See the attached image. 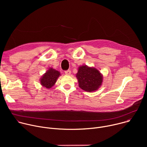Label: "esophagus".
Wrapping results in <instances>:
<instances>
[{"label":"esophagus","mask_w":147,"mask_h":147,"mask_svg":"<svg viewBox=\"0 0 147 147\" xmlns=\"http://www.w3.org/2000/svg\"><path fill=\"white\" fill-rule=\"evenodd\" d=\"M65 73L66 75H70L71 74V71L70 70H66Z\"/></svg>","instance_id":"1"}]
</instances>
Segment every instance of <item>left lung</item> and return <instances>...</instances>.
<instances>
[{"label": "left lung", "mask_w": 147, "mask_h": 147, "mask_svg": "<svg viewBox=\"0 0 147 147\" xmlns=\"http://www.w3.org/2000/svg\"><path fill=\"white\" fill-rule=\"evenodd\" d=\"M79 87L86 91L92 92L96 90L102 82V76L95 69L82 66L78 69L76 74Z\"/></svg>", "instance_id": "1"}]
</instances>
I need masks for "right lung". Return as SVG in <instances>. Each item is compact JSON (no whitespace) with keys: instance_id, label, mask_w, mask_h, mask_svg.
Wrapping results in <instances>:
<instances>
[{"instance_id":"right-lung-1","label":"right lung","mask_w":147,"mask_h":147,"mask_svg":"<svg viewBox=\"0 0 147 147\" xmlns=\"http://www.w3.org/2000/svg\"><path fill=\"white\" fill-rule=\"evenodd\" d=\"M60 74L58 71L50 69L40 79L41 84L47 88H51L55 84Z\"/></svg>"}]
</instances>
